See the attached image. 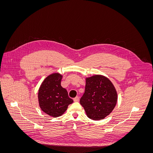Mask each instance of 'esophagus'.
<instances>
[{
	"label": "esophagus",
	"mask_w": 153,
	"mask_h": 153,
	"mask_svg": "<svg viewBox=\"0 0 153 153\" xmlns=\"http://www.w3.org/2000/svg\"><path fill=\"white\" fill-rule=\"evenodd\" d=\"M73 101H75V102H78V101H79V97L78 96L75 97V98L73 99Z\"/></svg>",
	"instance_id": "obj_1"
}]
</instances>
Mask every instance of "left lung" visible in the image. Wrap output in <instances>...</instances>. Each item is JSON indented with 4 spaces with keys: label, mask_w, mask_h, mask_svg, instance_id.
<instances>
[{
    "label": "left lung",
    "mask_w": 153,
    "mask_h": 153,
    "mask_svg": "<svg viewBox=\"0 0 153 153\" xmlns=\"http://www.w3.org/2000/svg\"><path fill=\"white\" fill-rule=\"evenodd\" d=\"M117 101V91L108 78L100 75L86 78L85 92L80 103L88 117L103 119L112 112Z\"/></svg>",
    "instance_id": "8db88e82"
}]
</instances>
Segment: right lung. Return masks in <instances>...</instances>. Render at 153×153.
<instances>
[{
  "mask_svg": "<svg viewBox=\"0 0 153 153\" xmlns=\"http://www.w3.org/2000/svg\"><path fill=\"white\" fill-rule=\"evenodd\" d=\"M62 76L58 73L51 74L41 84L38 91V101L41 109L53 117L62 115L73 100L61 82Z\"/></svg>",
  "mask_w": 153,
  "mask_h": 153,
  "instance_id": "add662e5",
  "label": "right lung"
}]
</instances>
